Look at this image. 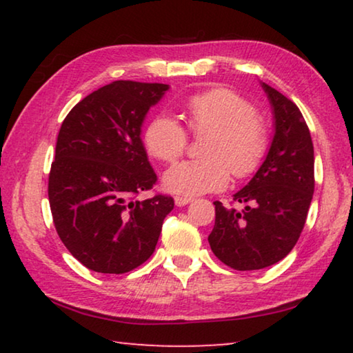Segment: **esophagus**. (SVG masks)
<instances>
[{
    "instance_id": "34e87169",
    "label": "esophagus",
    "mask_w": 353,
    "mask_h": 353,
    "mask_svg": "<svg viewBox=\"0 0 353 353\" xmlns=\"http://www.w3.org/2000/svg\"><path fill=\"white\" fill-rule=\"evenodd\" d=\"M174 202H176L177 207H183V205L190 204V202H193V199H191V198H185V196H176Z\"/></svg>"
}]
</instances>
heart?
Segmentation results:
<instances>
[{"instance_id": "heart-1", "label": "heart", "mask_w": 353, "mask_h": 353, "mask_svg": "<svg viewBox=\"0 0 353 353\" xmlns=\"http://www.w3.org/2000/svg\"><path fill=\"white\" fill-rule=\"evenodd\" d=\"M187 128L204 137V159L179 163L163 177L165 188L182 196H198L224 190L235 179H248L265 160L270 148L266 124L255 107L229 88L191 94L183 104ZM145 146L154 159L174 163L188 148V132L170 115H157L145 129Z\"/></svg>"}]
</instances>
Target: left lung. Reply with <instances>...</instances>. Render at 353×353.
Returning a JSON list of instances; mask_svg holds the SVG:
<instances>
[{"label": "left lung", "mask_w": 353, "mask_h": 353, "mask_svg": "<svg viewBox=\"0 0 353 353\" xmlns=\"http://www.w3.org/2000/svg\"><path fill=\"white\" fill-rule=\"evenodd\" d=\"M274 113V137L255 176L234 194L243 208L214 204L213 254L236 271L263 270L296 246L314 191V151L299 107L261 82Z\"/></svg>", "instance_id": "1"}]
</instances>
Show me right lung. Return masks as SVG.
<instances>
[{"label":"right lung","mask_w":353,"mask_h":353,"mask_svg":"<svg viewBox=\"0 0 353 353\" xmlns=\"http://www.w3.org/2000/svg\"><path fill=\"white\" fill-rule=\"evenodd\" d=\"M170 85L115 81L70 110L59 130L48 198L57 235L94 272L124 274L157 246L171 196L151 190L157 176L141 141V124Z\"/></svg>","instance_id":"right-lung-1"}]
</instances>
